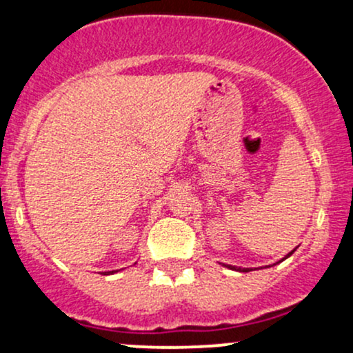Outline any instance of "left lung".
Masks as SVG:
<instances>
[{
    "mask_svg": "<svg viewBox=\"0 0 353 353\" xmlns=\"http://www.w3.org/2000/svg\"><path fill=\"white\" fill-rule=\"evenodd\" d=\"M294 252H295V249L292 250V252H289V254H287V255H285V257H283V259H282V261H285V259H287V257H290V255H292ZM282 261H281V262H282ZM224 265H225V267H228V269H232V270H239V272H250V269H241V267H239V269H237V267H234V265H228V264H224Z\"/></svg>",
    "mask_w": 353,
    "mask_h": 353,
    "instance_id": "left-lung-1",
    "label": "left lung"
}]
</instances>
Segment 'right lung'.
<instances>
[{"label": "right lung", "mask_w": 353, "mask_h": 353, "mask_svg": "<svg viewBox=\"0 0 353 353\" xmlns=\"http://www.w3.org/2000/svg\"><path fill=\"white\" fill-rule=\"evenodd\" d=\"M114 272H116V270H111V272H108V274H114ZM108 274H106V272H104V275H108Z\"/></svg>", "instance_id": "add662e5"}]
</instances>
